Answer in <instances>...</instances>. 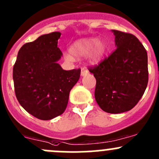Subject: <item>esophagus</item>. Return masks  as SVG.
<instances>
[{
	"instance_id": "esophagus-1",
	"label": "esophagus",
	"mask_w": 159,
	"mask_h": 159,
	"mask_svg": "<svg viewBox=\"0 0 159 159\" xmlns=\"http://www.w3.org/2000/svg\"><path fill=\"white\" fill-rule=\"evenodd\" d=\"M88 73H89V71L87 70L86 68H85V67L82 68V69H81V76H86V75L88 74Z\"/></svg>"
}]
</instances>
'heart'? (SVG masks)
<instances>
[{
  "instance_id": "1",
  "label": "heart",
  "mask_w": 159,
  "mask_h": 159,
  "mask_svg": "<svg viewBox=\"0 0 159 159\" xmlns=\"http://www.w3.org/2000/svg\"><path fill=\"white\" fill-rule=\"evenodd\" d=\"M107 49V44L97 38H86L76 41L70 48V52L76 57H83L89 54L88 61L91 64H98L104 59ZM64 57L71 61L73 56L65 53Z\"/></svg>"
}]
</instances>
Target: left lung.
<instances>
[{
  "label": "left lung",
  "mask_w": 159,
  "mask_h": 159,
  "mask_svg": "<svg viewBox=\"0 0 159 159\" xmlns=\"http://www.w3.org/2000/svg\"><path fill=\"white\" fill-rule=\"evenodd\" d=\"M117 48L98 65L89 68L96 80L95 98L104 111L131 110L147 87L148 57L144 46L130 33L112 30Z\"/></svg>",
  "instance_id": "1"
}]
</instances>
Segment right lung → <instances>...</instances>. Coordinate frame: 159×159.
<instances>
[{"label":"right lung","mask_w":159,"mask_h":159,"mask_svg":"<svg viewBox=\"0 0 159 159\" xmlns=\"http://www.w3.org/2000/svg\"><path fill=\"white\" fill-rule=\"evenodd\" d=\"M61 32H54L25 43L18 52L13 69L15 94L28 113L48 120L65 111L70 92L80 79L81 70H64L57 61Z\"/></svg>","instance_id":"right-lung-1"}]
</instances>
